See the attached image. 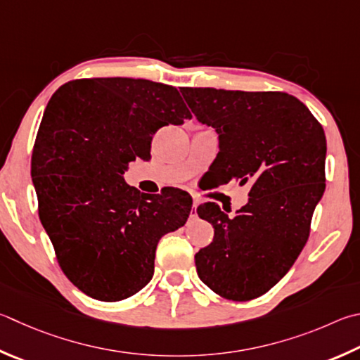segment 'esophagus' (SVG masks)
Here are the masks:
<instances>
[{
  "label": "esophagus",
  "instance_id": "esophagus-1",
  "mask_svg": "<svg viewBox=\"0 0 360 360\" xmlns=\"http://www.w3.org/2000/svg\"><path fill=\"white\" fill-rule=\"evenodd\" d=\"M198 205H200V200H198L197 197H193V205H192V207H193V209H197V206H198Z\"/></svg>",
  "mask_w": 360,
  "mask_h": 360
}]
</instances>
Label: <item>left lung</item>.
<instances>
[{"instance_id":"1","label":"left lung","mask_w":360,"mask_h":360,"mask_svg":"<svg viewBox=\"0 0 360 360\" xmlns=\"http://www.w3.org/2000/svg\"><path fill=\"white\" fill-rule=\"evenodd\" d=\"M197 120L219 134L220 184L250 182L248 202L228 217L217 202L197 212L214 239L195 255L201 282L219 296H263L291 269L326 188V135L302 102L278 91L182 88Z\"/></svg>"}]
</instances>
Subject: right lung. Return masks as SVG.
I'll return each instance as SVG.
<instances>
[{"instance_id": "right-lung-1", "label": "right lung", "mask_w": 360, "mask_h": 360, "mask_svg": "<svg viewBox=\"0 0 360 360\" xmlns=\"http://www.w3.org/2000/svg\"><path fill=\"white\" fill-rule=\"evenodd\" d=\"M191 117L178 89L143 78H82L51 96L31 159L39 219L63 272L89 297L139 292L160 238L187 221V192L141 193L122 174L151 159L160 127Z\"/></svg>"}]
</instances>
